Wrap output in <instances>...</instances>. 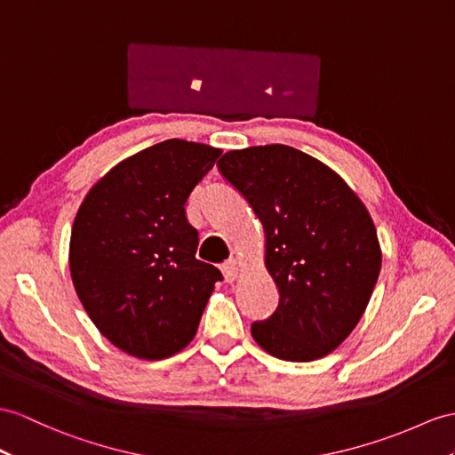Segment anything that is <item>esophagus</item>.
I'll return each instance as SVG.
<instances>
[{"instance_id":"34e87169","label":"esophagus","mask_w":455,"mask_h":455,"mask_svg":"<svg viewBox=\"0 0 455 455\" xmlns=\"http://www.w3.org/2000/svg\"><path fill=\"white\" fill-rule=\"evenodd\" d=\"M220 268H221V274H224V280H226L228 283L237 280V275H239V262H237L235 259L226 260L224 264L220 266Z\"/></svg>"}]
</instances>
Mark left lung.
Instances as JSON below:
<instances>
[{
  "label": "left lung",
  "instance_id": "8db88e82",
  "mask_svg": "<svg viewBox=\"0 0 455 455\" xmlns=\"http://www.w3.org/2000/svg\"><path fill=\"white\" fill-rule=\"evenodd\" d=\"M218 168L262 221L280 291L275 313L252 323L254 341L283 361L328 355L357 326L380 274L369 210L334 170L285 144L226 152Z\"/></svg>",
  "mask_w": 455,
  "mask_h": 455
}]
</instances>
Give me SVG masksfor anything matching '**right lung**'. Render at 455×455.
<instances>
[{"label":"right lung","mask_w":455,"mask_h":455,"mask_svg":"<svg viewBox=\"0 0 455 455\" xmlns=\"http://www.w3.org/2000/svg\"><path fill=\"white\" fill-rule=\"evenodd\" d=\"M220 148L170 139L119 162L75 216L69 268L100 334L132 357L158 361L191 343L214 283L196 260L185 204Z\"/></svg>","instance_id":"add662e5"}]
</instances>
